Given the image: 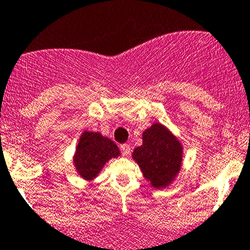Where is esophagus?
<instances>
[{
  "label": "esophagus",
  "instance_id": "obj_1",
  "mask_svg": "<svg viewBox=\"0 0 250 250\" xmlns=\"http://www.w3.org/2000/svg\"><path fill=\"white\" fill-rule=\"evenodd\" d=\"M121 148V152H122V154L123 155H125V156H128L130 154V146L129 145H122V146L120 147Z\"/></svg>",
  "mask_w": 250,
  "mask_h": 250
}]
</instances>
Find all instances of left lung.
<instances>
[{"label":"left lung","instance_id":"obj_1","mask_svg":"<svg viewBox=\"0 0 250 250\" xmlns=\"http://www.w3.org/2000/svg\"><path fill=\"white\" fill-rule=\"evenodd\" d=\"M131 156L150 185L164 188L182 168L183 146L168 128L156 122L142 133V145Z\"/></svg>","mask_w":250,"mask_h":250}]
</instances>
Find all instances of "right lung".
<instances>
[{"mask_svg": "<svg viewBox=\"0 0 250 250\" xmlns=\"http://www.w3.org/2000/svg\"><path fill=\"white\" fill-rule=\"evenodd\" d=\"M120 155V149L112 140L101 133L85 130L79 138L73 155L76 171L87 182H92L112 158Z\"/></svg>", "mask_w": 250, "mask_h": 250, "instance_id": "right-lung-1", "label": "right lung"}]
</instances>
